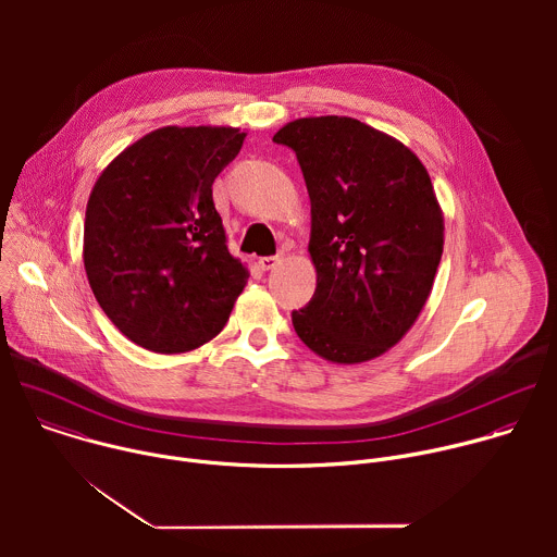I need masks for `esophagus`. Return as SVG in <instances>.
I'll return each instance as SVG.
<instances>
[{"label": "esophagus", "mask_w": 557, "mask_h": 557, "mask_svg": "<svg viewBox=\"0 0 557 557\" xmlns=\"http://www.w3.org/2000/svg\"><path fill=\"white\" fill-rule=\"evenodd\" d=\"M284 258H286V253H284V251H280L277 256H269V258H262L258 264H260V269H262V271H271V269H275V267H277L282 260H284Z\"/></svg>", "instance_id": "34e87169"}]
</instances>
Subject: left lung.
<instances>
[{"instance_id": "1", "label": "left lung", "mask_w": 557, "mask_h": 557, "mask_svg": "<svg viewBox=\"0 0 557 557\" xmlns=\"http://www.w3.org/2000/svg\"><path fill=\"white\" fill-rule=\"evenodd\" d=\"M310 198L312 299L297 337L326 361L363 363L399 344L432 293L445 222L419 156L350 116L286 123Z\"/></svg>"}]
</instances>
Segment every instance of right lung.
Masks as SVG:
<instances>
[{
  "label": "right lung",
  "mask_w": 557,
  "mask_h": 557,
  "mask_svg": "<svg viewBox=\"0 0 557 557\" xmlns=\"http://www.w3.org/2000/svg\"><path fill=\"white\" fill-rule=\"evenodd\" d=\"M247 132L158 127L125 147L86 207L84 267L112 324L136 346L178 355L211 342L247 286L211 185Z\"/></svg>",
  "instance_id": "1"
}]
</instances>
